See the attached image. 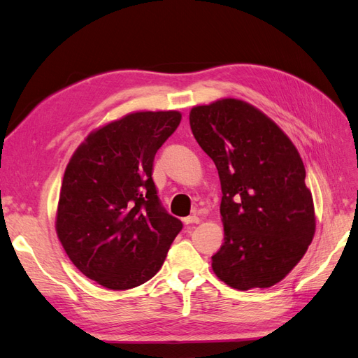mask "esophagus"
<instances>
[{"label":"esophagus","mask_w":358,"mask_h":358,"mask_svg":"<svg viewBox=\"0 0 358 358\" xmlns=\"http://www.w3.org/2000/svg\"><path fill=\"white\" fill-rule=\"evenodd\" d=\"M199 218L196 217V215H192V217H186V218H183V222L185 224H199Z\"/></svg>","instance_id":"1"}]
</instances>
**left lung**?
Here are the masks:
<instances>
[{
    "instance_id": "1",
    "label": "left lung",
    "mask_w": 358,
    "mask_h": 358,
    "mask_svg": "<svg viewBox=\"0 0 358 358\" xmlns=\"http://www.w3.org/2000/svg\"><path fill=\"white\" fill-rule=\"evenodd\" d=\"M189 122L221 180L224 243L213 256L214 273L238 290L279 283L317 228L298 149L275 121L237 98L196 105Z\"/></svg>"
}]
</instances>
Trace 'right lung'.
I'll use <instances>...</instances> for the list:
<instances>
[{
	"label": "right lung",
	"instance_id": "obj_1",
	"mask_svg": "<svg viewBox=\"0 0 358 358\" xmlns=\"http://www.w3.org/2000/svg\"><path fill=\"white\" fill-rule=\"evenodd\" d=\"M179 111H136L91 131L72 155L56 209V234L88 279L129 290L160 270L182 222L160 206L153 160Z\"/></svg>",
	"mask_w": 358,
	"mask_h": 358
}]
</instances>
